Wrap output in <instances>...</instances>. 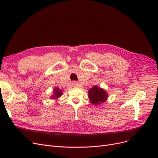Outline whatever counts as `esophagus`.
I'll list each match as a JSON object with an SVG mask.
<instances>
[{
    "instance_id": "esophagus-1",
    "label": "esophagus",
    "mask_w": 158,
    "mask_h": 158,
    "mask_svg": "<svg viewBox=\"0 0 158 158\" xmlns=\"http://www.w3.org/2000/svg\"><path fill=\"white\" fill-rule=\"evenodd\" d=\"M73 85H74V86H77L78 85V83L76 82V81H74V82H73Z\"/></svg>"
}]
</instances>
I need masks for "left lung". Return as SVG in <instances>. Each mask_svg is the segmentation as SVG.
<instances>
[{
    "label": "left lung",
    "mask_w": 158,
    "mask_h": 158,
    "mask_svg": "<svg viewBox=\"0 0 158 158\" xmlns=\"http://www.w3.org/2000/svg\"><path fill=\"white\" fill-rule=\"evenodd\" d=\"M88 96L91 103L94 105H98L106 102L108 95L104 89L95 85L89 90Z\"/></svg>",
    "instance_id": "8db88e82"
}]
</instances>
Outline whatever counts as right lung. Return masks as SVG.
I'll return each instance as SVG.
<instances>
[{
  "label": "right lung",
  "instance_id": "obj_1",
  "mask_svg": "<svg viewBox=\"0 0 158 158\" xmlns=\"http://www.w3.org/2000/svg\"><path fill=\"white\" fill-rule=\"evenodd\" d=\"M54 95H52V97L51 98H53V99H56V98H59L60 96H61L62 95V92L59 89V88H55L54 89Z\"/></svg>",
  "mask_w": 158,
  "mask_h": 158
}]
</instances>
